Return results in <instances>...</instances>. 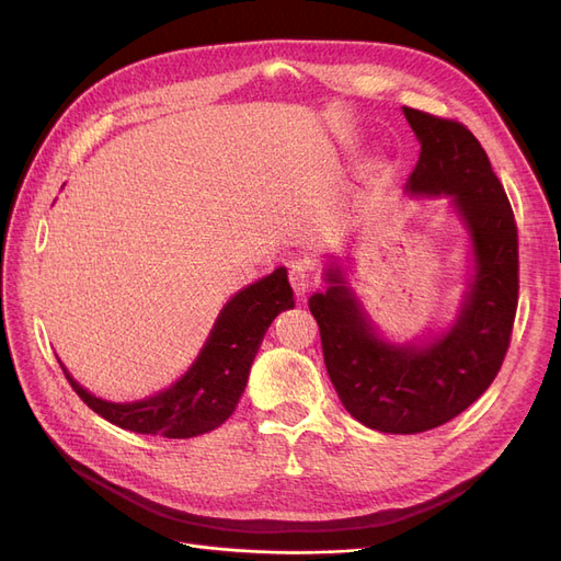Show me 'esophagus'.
<instances>
[{
	"label": "esophagus",
	"instance_id": "esophagus-1",
	"mask_svg": "<svg viewBox=\"0 0 561 561\" xmlns=\"http://www.w3.org/2000/svg\"><path fill=\"white\" fill-rule=\"evenodd\" d=\"M290 285H293V290H295L297 297L307 295L309 287H311V274H309V268L301 266V264L293 266V268H290Z\"/></svg>",
	"mask_w": 561,
	"mask_h": 561
}]
</instances>
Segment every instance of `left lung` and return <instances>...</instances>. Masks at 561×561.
Here are the masks:
<instances>
[{"mask_svg": "<svg viewBox=\"0 0 561 561\" xmlns=\"http://www.w3.org/2000/svg\"><path fill=\"white\" fill-rule=\"evenodd\" d=\"M421 145L404 192L447 198L468 236L470 274L451 320L412 342L388 339L353 290L351 257L325 264L328 287L309 309L336 396L363 426L414 435L443 426L496 379L517 311V227L511 203L474 135L449 118L402 107Z\"/></svg>", "mask_w": 561, "mask_h": 561, "instance_id": "8db88e82", "label": "left lung"}]
</instances>
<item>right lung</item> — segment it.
<instances>
[{
    "instance_id": "right-lung-1",
    "label": "right lung",
    "mask_w": 561,
    "mask_h": 561,
    "mask_svg": "<svg viewBox=\"0 0 561 561\" xmlns=\"http://www.w3.org/2000/svg\"><path fill=\"white\" fill-rule=\"evenodd\" d=\"M287 309H295V297L287 283V268L278 266L274 274L250 283L225 304L196 360L178 381L142 400L95 398L62 363L60 367L77 396L114 426L173 439L196 437L222 426L233 414L266 330Z\"/></svg>"
}]
</instances>
